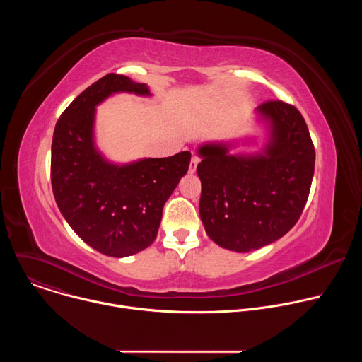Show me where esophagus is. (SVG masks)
Listing matches in <instances>:
<instances>
[{
    "label": "esophagus",
    "instance_id": "obj_1",
    "mask_svg": "<svg viewBox=\"0 0 362 362\" xmlns=\"http://www.w3.org/2000/svg\"><path fill=\"white\" fill-rule=\"evenodd\" d=\"M199 162H200V159H199L197 156H193V158H192L190 165H189V173H190V175H193V173L196 172V168H197Z\"/></svg>",
    "mask_w": 362,
    "mask_h": 362
}]
</instances>
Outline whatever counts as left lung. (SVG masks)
Wrapping results in <instances>:
<instances>
[{"mask_svg": "<svg viewBox=\"0 0 362 362\" xmlns=\"http://www.w3.org/2000/svg\"><path fill=\"white\" fill-rule=\"evenodd\" d=\"M257 112L272 122L264 156H230L221 143L199 148L200 219L214 242L236 252L259 249L293 228L315 168V147L295 106L268 100Z\"/></svg>", "mask_w": 362, "mask_h": 362, "instance_id": "obj_1", "label": "left lung"}]
</instances>
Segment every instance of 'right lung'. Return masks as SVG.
<instances>
[{
	"mask_svg": "<svg viewBox=\"0 0 362 362\" xmlns=\"http://www.w3.org/2000/svg\"><path fill=\"white\" fill-rule=\"evenodd\" d=\"M116 91L148 94L144 84L110 73L62 113L51 144V186L71 229L103 255H134L158 236L163 206L186 175L190 151L127 166L107 163L93 146L94 107Z\"/></svg>",
	"mask_w": 362,
	"mask_h": 362,
	"instance_id": "add662e5",
	"label": "right lung"
}]
</instances>
